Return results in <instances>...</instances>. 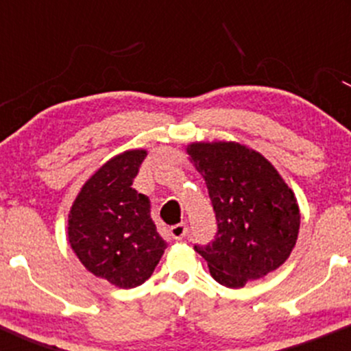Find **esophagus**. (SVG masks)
<instances>
[{
    "mask_svg": "<svg viewBox=\"0 0 351 351\" xmlns=\"http://www.w3.org/2000/svg\"><path fill=\"white\" fill-rule=\"evenodd\" d=\"M186 232H188V228H186V224H175V226H171L170 228V234H171V237L173 239H183L184 236H186Z\"/></svg>",
    "mask_w": 351,
    "mask_h": 351,
    "instance_id": "obj_1",
    "label": "esophagus"
}]
</instances>
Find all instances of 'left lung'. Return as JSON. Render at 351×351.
Wrapping results in <instances>:
<instances>
[{"label": "left lung", "mask_w": 351, "mask_h": 351, "mask_svg": "<svg viewBox=\"0 0 351 351\" xmlns=\"http://www.w3.org/2000/svg\"><path fill=\"white\" fill-rule=\"evenodd\" d=\"M189 162L201 173L216 213L217 234L195 249L213 279L244 287L279 269L295 247L300 211L295 195L274 165L237 142H193Z\"/></svg>", "instance_id": "left-lung-1"}]
</instances>
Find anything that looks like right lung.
<instances>
[{
	"label": "right lung",
	"instance_id": "1",
	"mask_svg": "<svg viewBox=\"0 0 351 351\" xmlns=\"http://www.w3.org/2000/svg\"><path fill=\"white\" fill-rule=\"evenodd\" d=\"M147 150L112 156L82 184L67 217V237L88 272L119 289L150 279L167 243L152 219V204L132 188Z\"/></svg>",
	"mask_w": 351,
	"mask_h": 351
}]
</instances>
